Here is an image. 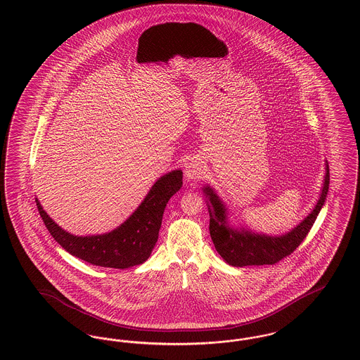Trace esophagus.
<instances>
[{
  "label": "esophagus",
  "mask_w": 360,
  "mask_h": 360,
  "mask_svg": "<svg viewBox=\"0 0 360 360\" xmlns=\"http://www.w3.org/2000/svg\"><path fill=\"white\" fill-rule=\"evenodd\" d=\"M201 175H202V169H201L200 162L191 160L185 166V176L188 181L198 179V178H201Z\"/></svg>",
  "instance_id": "obj_1"
}]
</instances>
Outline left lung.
Masks as SVG:
<instances>
[{"instance_id":"8db88e82","label":"left lung","mask_w":360,"mask_h":360,"mask_svg":"<svg viewBox=\"0 0 360 360\" xmlns=\"http://www.w3.org/2000/svg\"><path fill=\"white\" fill-rule=\"evenodd\" d=\"M329 188V167L326 165V181L320 200L308 217L297 225L291 232L271 238L264 235H255L244 229H232L226 224V213L223 202L209 186L204 188L206 197L210 201L209 231L214 248L224 260L235 267L243 266H263L275 264L283 257H289L294 250L304 241L316 221L321 207L324 205Z\"/></svg>"}]
</instances>
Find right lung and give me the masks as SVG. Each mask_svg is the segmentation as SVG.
<instances>
[{"label": "right lung", "mask_w": 360, "mask_h": 360, "mask_svg": "<svg viewBox=\"0 0 360 360\" xmlns=\"http://www.w3.org/2000/svg\"><path fill=\"white\" fill-rule=\"evenodd\" d=\"M182 170L159 178L137 207L120 226L98 236H74L53 223L36 200V206L46 228L68 252L90 264L109 269H128L146 262L158 241L165 207L182 188Z\"/></svg>", "instance_id": "add662e5"}]
</instances>
